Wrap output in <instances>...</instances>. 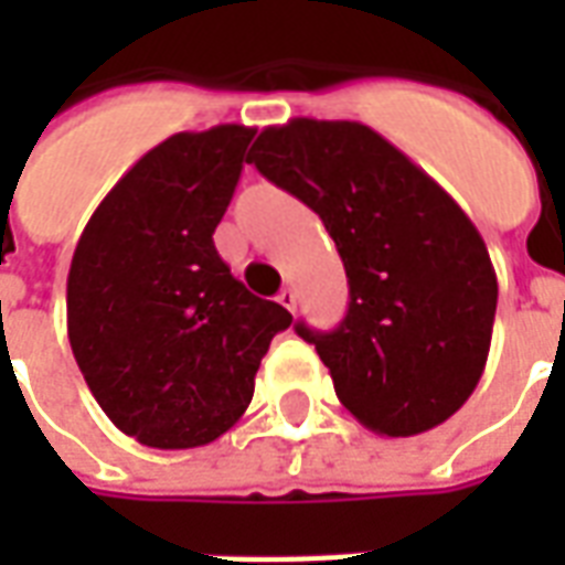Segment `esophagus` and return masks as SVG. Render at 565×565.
Here are the masks:
<instances>
[{"label": "esophagus", "mask_w": 565, "mask_h": 565, "mask_svg": "<svg viewBox=\"0 0 565 565\" xmlns=\"http://www.w3.org/2000/svg\"><path fill=\"white\" fill-rule=\"evenodd\" d=\"M278 302H281L287 311H296V290H290V287H284L281 294H278Z\"/></svg>", "instance_id": "obj_1"}]
</instances>
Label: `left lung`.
Listing matches in <instances>:
<instances>
[{
	"instance_id": "obj_1",
	"label": "left lung",
	"mask_w": 565,
	"mask_h": 565,
	"mask_svg": "<svg viewBox=\"0 0 565 565\" xmlns=\"http://www.w3.org/2000/svg\"><path fill=\"white\" fill-rule=\"evenodd\" d=\"M339 247L351 302L339 330L296 332L318 348L335 396L379 436H417L472 396L490 354L497 271L466 211L356 120L294 117L247 153Z\"/></svg>"
}]
</instances>
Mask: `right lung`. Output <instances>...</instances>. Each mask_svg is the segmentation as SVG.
I'll list each match as a JSON object with an SVG mask.
<instances>
[{
    "label": "right lung",
    "instance_id": "right-lung-1",
    "mask_svg": "<svg viewBox=\"0 0 565 565\" xmlns=\"http://www.w3.org/2000/svg\"><path fill=\"white\" fill-rule=\"evenodd\" d=\"M254 129L150 148L93 211L72 257V354L108 420L160 450L202 448L245 415L259 360L294 318L233 278L214 230Z\"/></svg>",
    "mask_w": 565,
    "mask_h": 565
}]
</instances>
